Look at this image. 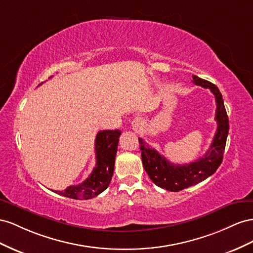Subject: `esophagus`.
<instances>
[{
	"label": "esophagus",
	"mask_w": 253,
	"mask_h": 253,
	"mask_svg": "<svg viewBox=\"0 0 253 253\" xmlns=\"http://www.w3.org/2000/svg\"><path fill=\"white\" fill-rule=\"evenodd\" d=\"M131 127L135 132H140L142 130V127H143V120L139 117L133 119L131 122Z\"/></svg>",
	"instance_id": "34e87169"
}]
</instances>
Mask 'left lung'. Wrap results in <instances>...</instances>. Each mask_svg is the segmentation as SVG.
Instances as JSON below:
<instances>
[{
  "label": "left lung",
  "mask_w": 253,
  "mask_h": 253,
  "mask_svg": "<svg viewBox=\"0 0 253 253\" xmlns=\"http://www.w3.org/2000/svg\"><path fill=\"white\" fill-rule=\"evenodd\" d=\"M193 83L206 89H210L216 100L215 120L217 122V129L207 153L198 160L189 164H172L154 147L149 146L143 139L139 138L144 169L156 185L170 192L184 190L212 176L221 164L225 153L229 132V119L221 93L214 84L196 75H193Z\"/></svg>",
  "instance_id": "8db88e82"
}]
</instances>
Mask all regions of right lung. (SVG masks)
I'll return each instance as SVG.
<instances>
[{
  "label": "right lung",
  "mask_w": 253,
  "mask_h": 253,
  "mask_svg": "<svg viewBox=\"0 0 253 253\" xmlns=\"http://www.w3.org/2000/svg\"><path fill=\"white\" fill-rule=\"evenodd\" d=\"M121 133L119 129L98 131L95 138L96 164L90 176L82 183L55 193L73 199H91L104 192L112 179Z\"/></svg>",
  "instance_id": "obj_1"
}]
</instances>
